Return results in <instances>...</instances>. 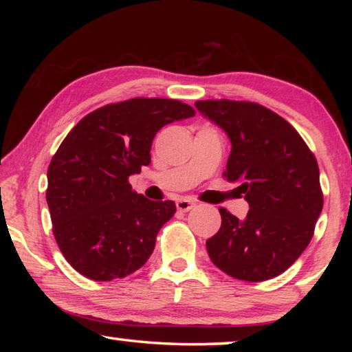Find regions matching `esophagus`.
<instances>
[{"mask_svg":"<svg viewBox=\"0 0 352 352\" xmlns=\"http://www.w3.org/2000/svg\"><path fill=\"white\" fill-rule=\"evenodd\" d=\"M194 206H195V204H194V201H190V200H186V199H178L177 200V210L178 211L186 212L189 210H192Z\"/></svg>","mask_w":352,"mask_h":352,"instance_id":"esophagus-1","label":"esophagus"}]
</instances>
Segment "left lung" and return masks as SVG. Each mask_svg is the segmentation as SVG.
<instances>
[{
  "mask_svg": "<svg viewBox=\"0 0 352 352\" xmlns=\"http://www.w3.org/2000/svg\"><path fill=\"white\" fill-rule=\"evenodd\" d=\"M195 107L230 136L223 178L239 183L250 205L245 220L219 208L222 225L206 241L212 264L248 283L281 275L309 245L323 210L317 158L295 127L264 105L208 99Z\"/></svg>",
  "mask_w": 352,
  "mask_h": 352,
  "instance_id": "8db88e82",
  "label": "left lung"
}]
</instances>
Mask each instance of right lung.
I'll return each mask as SVG.
<instances>
[{"instance_id":"right-lung-1","label":"right lung","mask_w":352,"mask_h":352,"mask_svg":"<svg viewBox=\"0 0 352 352\" xmlns=\"http://www.w3.org/2000/svg\"><path fill=\"white\" fill-rule=\"evenodd\" d=\"M194 115L177 99L133 98L88 113L62 141L47 168L46 201L57 245L76 272L111 281L151 258L177 208L136 194L129 177L151 163L160 129Z\"/></svg>"}]
</instances>
